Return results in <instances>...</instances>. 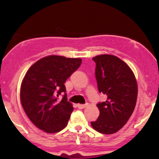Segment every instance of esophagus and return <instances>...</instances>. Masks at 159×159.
<instances>
[{
	"label": "esophagus",
	"mask_w": 159,
	"mask_h": 159,
	"mask_svg": "<svg viewBox=\"0 0 159 159\" xmlns=\"http://www.w3.org/2000/svg\"><path fill=\"white\" fill-rule=\"evenodd\" d=\"M87 106V104H84V105H82V104H78V107L79 109L85 108V107Z\"/></svg>",
	"instance_id": "obj_1"
}]
</instances>
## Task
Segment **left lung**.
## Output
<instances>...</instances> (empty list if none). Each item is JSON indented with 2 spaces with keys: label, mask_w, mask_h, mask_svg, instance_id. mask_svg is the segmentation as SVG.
<instances>
[{
  "label": "left lung",
  "mask_w": 159,
  "mask_h": 159,
  "mask_svg": "<svg viewBox=\"0 0 159 159\" xmlns=\"http://www.w3.org/2000/svg\"><path fill=\"white\" fill-rule=\"evenodd\" d=\"M96 63L98 92L106 101L98 102L100 114L91 125L105 134L118 132L126 123L135 107L138 85L132 69L117 57L102 54L93 58Z\"/></svg>",
  "instance_id": "left-lung-1"
}]
</instances>
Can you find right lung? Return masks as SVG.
I'll return each mask as SVG.
<instances>
[{
    "label": "right lung",
    "mask_w": 159,
    "mask_h": 159,
    "mask_svg": "<svg viewBox=\"0 0 159 159\" xmlns=\"http://www.w3.org/2000/svg\"><path fill=\"white\" fill-rule=\"evenodd\" d=\"M81 64L80 58L51 55L33 64L24 78L20 98L24 110L36 127L55 133L66 126L73 111L64 83ZM63 94L61 100L58 99Z\"/></svg>",
    "instance_id": "right-lung-1"
}]
</instances>
